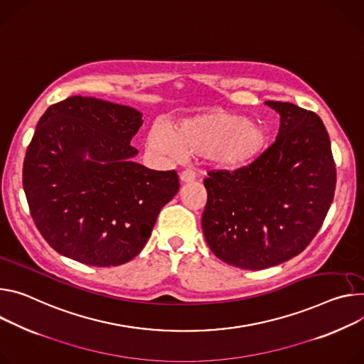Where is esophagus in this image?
Returning <instances> with one entry per match:
<instances>
[{
	"mask_svg": "<svg viewBox=\"0 0 364 364\" xmlns=\"http://www.w3.org/2000/svg\"><path fill=\"white\" fill-rule=\"evenodd\" d=\"M196 180V174L191 170H184L180 173V181L181 183H193Z\"/></svg>",
	"mask_w": 364,
	"mask_h": 364,
	"instance_id": "esophagus-1",
	"label": "esophagus"
}]
</instances>
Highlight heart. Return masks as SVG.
<instances>
[{"label": "heart", "mask_w": 364, "mask_h": 364, "mask_svg": "<svg viewBox=\"0 0 364 364\" xmlns=\"http://www.w3.org/2000/svg\"><path fill=\"white\" fill-rule=\"evenodd\" d=\"M269 129L242 114L215 109L177 122L171 130L155 124L151 127L148 149L178 158L206 155L219 170H244L266 149Z\"/></svg>", "instance_id": "heart-1"}]
</instances>
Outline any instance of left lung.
<instances>
[{"instance_id": "1", "label": "left lung", "mask_w": 364, "mask_h": 364, "mask_svg": "<svg viewBox=\"0 0 364 364\" xmlns=\"http://www.w3.org/2000/svg\"><path fill=\"white\" fill-rule=\"evenodd\" d=\"M280 114L276 142L250 167L209 171L202 228L230 266L262 270L301 254L334 199L337 171L328 132L314 112L266 102Z\"/></svg>"}]
</instances>
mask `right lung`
<instances>
[{"instance_id": "obj_1", "label": "right lung", "mask_w": 364, "mask_h": 364, "mask_svg": "<svg viewBox=\"0 0 364 364\" xmlns=\"http://www.w3.org/2000/svg\"><path fill=\"white\" fill-rule=\"evenodd\" d=\"M142 113L74 95L41 117L26 151L23 188L46 242L87 266H120L151 237L178 176L135 162Z\"/></svg>"}]
</instances>
